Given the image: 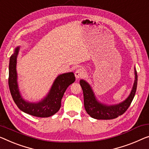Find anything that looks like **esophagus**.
Returning a JSON list of instances; mask_svg holds the SVG:
<instances>
[{"instance_id":"1","label":"esophagus","mask_w":149,"mask_h":149,"mask_svg":"<svg viewBox=\"0 0 149 149\" xmlns=\"http://www.w3.org/2000/svg\"><path fill=\"white\" fill-rule=\"evenodd\" d=\"M84 75H85V71L81 68L77 69L75 72V76L76 78H80V77H84Z\"/></svg>"}]
</instances>
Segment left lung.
Masks as SVG:
<instances>
[{"instance_id": "8db88e82", "label": "left lung", "mask_w": 149, "mask_h": 149, "mask_svg": "<svg viewBox=\"0 0 149 149\" xmlns=\"http://www.w3.org/2000/svg\"><path fill=\"white\" fill-rule=\"evenodd\" d=\"M135 79L131 92L125 100L115 105H106L99 102L96 98L92 88L88 82L84 79L79 81L84 93V107L90 116L95 119L111 120L123 114L131 104L135 96L137 87V72L134 69Z\"/></svg>"}]
</instances>
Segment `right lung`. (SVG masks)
<instances>
[{"instance_id":"right-lung-1","label":"right lung","mask_w":149,"mask_h":149,"mask_svg":"<svg viewBox=\"0 0 149 149\" xmlns=\"http://www.w3.org/2000/svg\"><path fill=\"white\" fill-rule=\"evenodd\" d=\"M19 51V47L15 48L14 53L10 57L8 68V86L13 100L18 108L26 114L41 118L53 116L58 112L61 107V99L66 89L75 81L74 74L73 72H69L58 75L55 79L46 97L39 102H29L23 98L18 87L16 66Z\"/></svg>"}]
</instances>
